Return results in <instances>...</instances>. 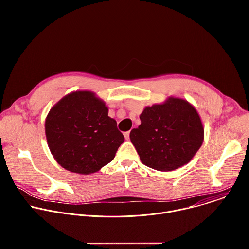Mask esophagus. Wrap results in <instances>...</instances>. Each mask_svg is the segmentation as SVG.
<instances>
[{"instance_id": "esophagus-1", "label": "esophagus", "mask_w": 249, "mask_h": 249, "mask_svg": "<svg viewBox=\"0 0 249 249\" xmlns=\"http://www.w3.org/2000/svg\"><path fill=\"white\" fill-rule=\"evenodd\" d=\"M124 137H125L126 140H129V139H130V131L125 132V133H124Z\"/></svg>"}]
</instances>
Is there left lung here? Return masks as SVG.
Wrapping results in <instances>:
<instances>
[{"instance_id": "8db88e82", "label": "left lung", "mask_w": 249, "mask_h": 249, "mask_svg": "<svg viewBox=\"0 0 249 249\" xmlns=\"http://www.w3.org/2000/svg\"><path fill=\"white\" fill-rule=\"evenodd\" d=\"M140 119L130 140L141 161L153 169L171 171L187 164L203 144L202 120L186 99L169 96L145 107Z\"/></svg>"}]
</instances>
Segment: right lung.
Returning a JSON list of instances; mask_svg holds the SVG:
<instances>
[{
    "label": "right lung",
    "instance_id": "right-lung-1",
    "mask_svg": "<svg viewBox=\"0 0 249 249\" xmlns=\"http://www.w3.org/2000/svg\"><path fill=\"white\" fill-rule=\"evenodd\" d=\"M45 135L55 160L86 175L109 163L125 140L105 102L89 90L68 93L53 105L45 119Z\"/></svg>",
    "mask_w": 249,
    "mask_h": 249
}]
</instances>
